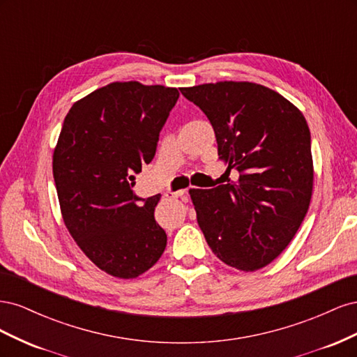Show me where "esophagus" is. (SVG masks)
Here are the masks:
<instances>
[{"label": "esophagus", "mask_w": 357, "mask_h": 357, "mask_svg": "<svg viewBox=\"0 0 357 357\" xmlns=\"http://www.w3.org/2000/svg\"><path fill=\"white\" fill-rule=\"evenodd\" d=\"M185 193H186V190H176V192L168 190V192L165 193V197H167V198H181L183 195H185Z\"/></svg>", "instance_id": "1"}]
</instances>
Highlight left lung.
I'll list each match as a JSON object with an SVG mask.
<instances>
[{
	"instance_id": "left-lung-1",
	"label": "left lung",
	"mask_w": 357,
	"mask_h": 357,
	"mask_svg": "<svg viewBox=\"0 0 357 357\" xmlns=\"http://www.w3.org/2000/svg\"><path fill=\"white\" fill-rule=\"evenodd\" d=\"M176 88L114 82L74 102L53 152L63 223L107 274L137 278L167 247L155 220L160 195L138 198L134 172L150 164L178 100Z\"/></svg>"
}]
</instances>
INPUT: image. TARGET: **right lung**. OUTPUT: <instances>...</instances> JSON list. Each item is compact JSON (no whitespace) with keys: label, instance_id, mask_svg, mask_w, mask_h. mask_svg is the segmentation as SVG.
Wrapping results in <instances>:
<instances>
[{"label":"right lung","instance_id":"obj_1","mask_svg":"<svg viewBox=\"0 0 357 357\" xmlns=\"http://www.w3.org/2000/svg\"><path fill=\"white\" fill-rule=\"evenodd\" d=\"M214 129L219 158L238 181L190 189L213 253L245 273L271 264L294 240L312 193L311 135L284 96L250 82L180 88Z\"/></svg>","mask_w":357,"mask_h":357}]
</instances>
